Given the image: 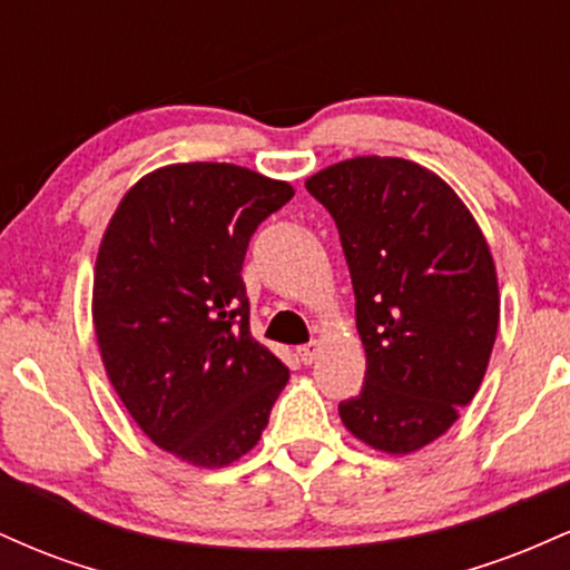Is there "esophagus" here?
<instances>
[{"mask_svg":"<svg viewBox=\"0 0 570 570\" xmlns=\"http://www.w3.org/2000/svg\"><path fill=\"white\" fill-rule=\"evenodd\" d=\"M318 353H322V343H316V340H313V343H307V345H299V348H297V356H299V362H303V364L316 362Z\"/></svg>","mask_w":570,"mask_h":570,"instance_id":"obj_1","label":"esophagus"}]
</instances>
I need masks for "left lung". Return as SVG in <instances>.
I'll list each match as a JSON object with an SVG mask.
<instances>
[{
	"mask_svg": "<svg viewBox=\"0 0 570 570\" xmlns=\"http://www.w3.org/2000/svg\"><path fill=\"white\" fill-rule=\"evenodd\" d=\"M305 187L337 225L367 353L340 421L372 450L415 453L485 377L501 316L485 235L448 181L404 158L340 160Z\"/></svg>",
	"mask_w": 570,
	"mask_h": 570,
	"instance_id": "8db88e82",
	"label": "left lung"
}]
</instances>
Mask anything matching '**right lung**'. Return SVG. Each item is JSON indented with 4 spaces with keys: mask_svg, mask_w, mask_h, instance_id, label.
I'll use <instances>...</instances> for the list:
<instances>
[{
    "mask_svg": "<svg viewBox=\"0 0 570 570\" xmlns=\"http://www.w3.org/2000/svg\"><path fill=\"white\" fill-rule=\"evenodd\" d=\"M289 181L233 163L141 176L104 230L94 326L104 370L139 429L200 469L259 442L289 367L248 332L244 257Z\"/></svg>",
    "mask_w": 570,
    "mask_h": 570,
    "instance_id": "add662e5",
    "label": "right lung"
}]
</instances>
